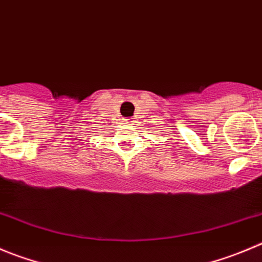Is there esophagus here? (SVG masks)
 Wrapping results in <instances>:
<instances>
[{"label":"esophagus","instance_id":"esophagus-1","mask_svg":"<svg viewBox=\"0 0 262 262\" xmlns=\"http://www.w3.org/2000/svg\"><path fill=\"white\" fill-rule=\"evenodd\" d=\"M127 122H131V121H127Z\"/></svg>","mask_w":262,"mask_h":262}]
</instances>
